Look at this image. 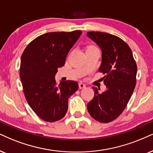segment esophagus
Wrapping results in <instances>:
<instances>
[{
  "mask_svg": "<svg viewBox=\"0 0 153 153\" xmlns=\"http://www.w3.org/2000/svg\"><path fill=\"white\" fill-rule=\"evenodd\" d=\"M85 88V85L83 84V83H82V82L79 83V88L82 89V88Z\"/></svg>",
  "mask_w": 153,
  "mask_h": 153,
  "instance_id": "1",
  "label": "esophagus"
}]
</instances>
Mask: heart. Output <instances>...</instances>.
<instances>
[{
    "label": "heart",
    "instance_id": "heart-1",
    "mask_svg": "<svg viewBox=\"0 0 153 153\" xmlns=\"http://www.w3.org/2000/svg\"><path fill=\"white\" fill-rule=\"evenodd\" d=\"M90 48H94V47H90Z\"/></svg>",
    "mask_w": 153,
    "mask_h": 153
}]
</instances>
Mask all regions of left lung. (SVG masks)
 I'll use <instances>...</instances> for the list:
<instances>
[{"label":"left lung","instance_id":"left-lung-1","mask_svg":"<svg viewBox=\"0 0 153 153\" xmlns=\"http://www.w3.org/2000/svg\"><path fill=\"white\" fill-rule=\"evenodd\" d=\"M87 36L95 42L102 51L99 71L106 90L100 93L93 87L94 96L88 104L91 117L102 123L117 119L126 107L132 95L136 81L137 65L128 44L112 34L89 32Z\"/></svg>","mask_w":153,"mask_h":153}]
</instances>
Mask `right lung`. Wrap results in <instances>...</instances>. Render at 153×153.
<instances>
[{
	"instance_id": "obj_1",
	"label": "right lung",
	"mask_w": 153,
	"mask_h": 153,
	"mask_svg": "<svg viewBox=\"0 0 153 153\" xmlns=\"http://www.w3.org/2000/svg\"><path fill=\"white\" fill-rule=\"evenodd\" d=\"M82 32H49L28 44L21 56L20 79L25 98L39 117L53 122L65 117L68 100L78 89V82L61 81L57 69L65 64L68 53Z\"/></svg>"
}]
</instances>
